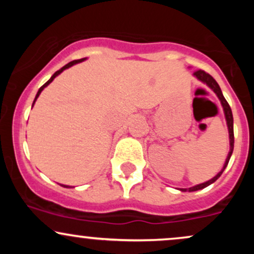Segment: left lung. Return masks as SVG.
Returning <instances> with one entry per match:
<instances>
[{
    "mask_svg": "<svg viewBox=\"0 0 254 254\" xmlns=\"http://www.w3.org/2000/svg\"><path fill=\"white\" fill-rule=\"evenodd\" d=\"M193 76L197 78V80H199L200 82H203L204 84H206V86L210 88L212 92L215 93V94L217 95L218 100L221 101V105H222V109H223V112H224V117H226V122H227V127H228V133H229V153L228 155H227V159H226V162H224L222 170H221L215 176L214 178H211L210 180H208V182L205 183H202V184H198V185H194L192 186V188H189V189H179L180 191L183 192H193V191H198V190H202V189L206 188V186L211 185L212 183H215L218 178L221 177V174L223 173L224 168L227 167V165H228L229 162V159L230 156H232L233 154V149H234V129H233V113H232V110H230V106L229 104L227 103V100L224 99L223 94H222V90H221L220 86H218V83L215 81V78L211 76V75H209L208 72H205L204 70H197L193 72Z\"/></svg>",
    "mask_w": 254,
    "mask_h": 254,
    "instance_id": "1",
    "label": "left lung"
}]
</instances>
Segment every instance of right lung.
Here are the masks:
<instances>
[{"label": "right lung", "mask_w": 254, "mask_h": 254, "mask_svg": "<svg viewBox=\"0 0 254 254\" xmlns=\"http://www.w3.org/2000/svg\"><path fill=\"white\" fill-rule=\"evenodd\" d=\"M84 60H86V58H81V60H76V61H72V62H70V63H68V64H65V65H64V66H63V68H61V69H60V70H57L56 72H55V74H54V75H52V76L50 77V80H49V81H48V82H46V83H44V84H43V86H42V87H40V88H39V90H38V93H37L36 98H34L33 105H34V103H36V100H37V99H38V97H39V95H40V93H42V92H43V89H44V88H45V87H48V86H49V84H50V83L52 82V81H54V80H55V77H56V76H58V75H60V74H61V72H62V71H64V70H65V69L70 68V66H72V65H75V64H77V63H81V62H83V61H84ZM33 105H32V106H33ZM61 186H63V188H68V189H70V188H71V186H69V185H61Z\"/></svg>", "instance_id": "obj_1"}]
</instances>
